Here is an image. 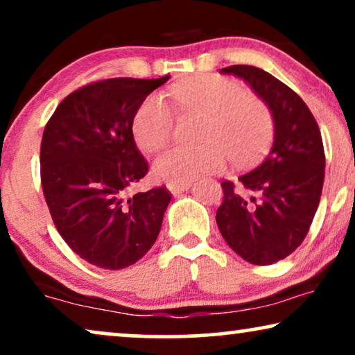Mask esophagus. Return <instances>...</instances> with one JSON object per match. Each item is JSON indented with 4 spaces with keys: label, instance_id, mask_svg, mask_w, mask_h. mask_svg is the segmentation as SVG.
<instances>
[{
    "label": "esophagus",
    "instance_id": "1",
    "mask_svg": "<svg viewBox=\"0 0 355 355\" xmlns=\"http://www.w3.org/2000/svg\"><path fill=\"white\" fill-rule=\"evenodd\" d=\"M187 189H191V182H186V184H168V191L174 193H181L184 191H187Z\"/></svg>",
    "mask_w": 355,
    "mask_h": 355
}]
</instances>
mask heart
Returning <instances> with one entry per match:
<instances>
[{
	"instance_id": "b5f03b06",
	"label": "heart",
	"mask_w": 355,
	"mask_h": 355,
	"mask_svg": "<svg viewBox=\"0 0 355 355\" xmlns=\"http://www.w3.org/2000/svg\"><path fill=\"white\" fill-rule=\"evenodd\" d=\"M186 113L205 116L197 147H174L159 155L153 174L169 184H186L203 174L220 173L227 159L237 168L254 166L273 142L275 121L268 106L239 82L220 76L193 77L173 89ZM176 114L166 100L148 95L135 110L132 135L144 152H157L173 137Z\"/></svg>"
}]
</instances>
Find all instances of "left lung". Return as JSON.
I'll list each match as a JSON object with an SVG mask.
<instances>
[{"mask_svg": "<svg viewBox=\"0 0 355 355\" xmlns=\"http://www.w3.org/2000/svg\"><path fill=\"white\" fill-rule=\"evenodd\" d=\"M244 79L268 105L275 142L259 166L223 181L216 225L227 245L254 265H271L293 254L307 236L322 197L324 150L318 124L293 89L254 66L221 69Z\"/></svg>", "mask_w": 355, "mask_h": 355, "instance_id": "left-lung-1", "label": "left lung"}]
</instances>
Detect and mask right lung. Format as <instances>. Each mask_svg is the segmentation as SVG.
<instances>
[{
	"mask_svg": "<svg viewBox=\"0 0 355 355\" xmlns=\"http://www.w3.org/2000/svg\"><path fill=\"white\" fill-rule=\"evenodd\" d=\"M168 79L92 82L67 95L43 130L40 178L53 223L72 252L98 268L134 265L162 230L171 192H128L148 173L134 113Z\"/></svg>",
	"mask_w": 355,
	"mask_h": 355,
	"instance_id": "1",
	"label": "right lung"
}]
</instances>
